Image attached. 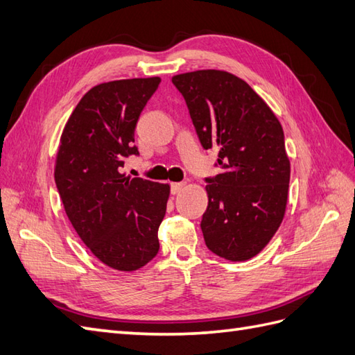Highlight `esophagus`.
<instances>
[{"label": "esophagus", "instance_id": "obj_1", "mask_svg": "<svg viewBox=\"0 0 355 355\" xmlns=\"http://www.w3.org/2000/svg\"><path fill=\"white\" fill-rule=\"evenodd\" d=\"M184 187H185V184H184V182L171 184V185H170V191H171V194H178V193H180V189H182Z\"/></svg>", "mask_w": 355, "mask_h": 355}]
</instances>
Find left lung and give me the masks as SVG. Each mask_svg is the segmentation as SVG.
<instances>
[{
	"label": "left lung",
	"instance_id": "1",
	"mask_svg": "<svg viewBox=\"0 0 355 355\" xmlns=\"http://www.w3.org/2000/svg\"><path fill=\"white\" fill-rule=\"evenodd\" d=\"M203 149L218 148L221 171L205 178L206 247L229 261H247L270 243L288 202L291 166L282 125L262 98L223 71L173 76Z\"/></svg>",
	"mask_w": 355,
	"mask_h": 355
}]
</instances>
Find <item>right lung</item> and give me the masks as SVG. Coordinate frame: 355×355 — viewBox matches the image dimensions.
<instances>
[{"mask_svg": "<svg viewBox=\"0 0 355 355\" xmlns=\"http://www.w3.org/2000/svg\"><path fill=\"white\" fill-rule=\"evenodd\" d=\"M161 78L103 83L78 102L60 140L55 185L67 218L101 262L135 271L157 256L170 188L120 173Z\"/></svg>", "mask_w": 355, "mask_h": 355, "instance_id": "right-lung-1", "label": "right lung"}]
</instances>
